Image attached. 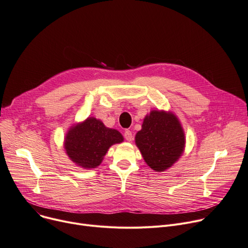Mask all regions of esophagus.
<instances>
[{
  "label": "esophagus",
  "mask_w": 248,
  "mask_h": 248,
  "mask_svg": "<svg viewBox=\"0 0 248 248\" xmlns=\"http://www.w3.org/2000/svg\"><path fill=\"white\" fill-rule=\"evenodd\" d=\"M124 139H125L127 141H131V140H133L134 137H133V134H131V131H130L129 129H126V130L124 131Z\"/></svg>",
  "instance_id": "esophagus-1"
}]
</instances>
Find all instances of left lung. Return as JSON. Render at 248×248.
<instances>
[{
    "label": "left lung",
    "instance_id": "left-lung-1",
    "mask_svg": "<svg viewBox=\"0 0 248 248\" xmlns=\"http://www.w3.org/2000/svg\"><path fill=\"white\" fill-rule=\"evenodd\" d=\"M136 144L148 167L164 171L183 155L186 138L183 126L171 111L152 110L136 135Z\"/></svg>",
    "mask_w": 248,
    "mask_h": 248
}]
</instances>
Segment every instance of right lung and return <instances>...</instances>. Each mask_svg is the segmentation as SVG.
I'll return each instance as SVG.
<instances>
[{
	"instance_id": "1",
	"label": "right lung",
	"mask_w": 248,
	"mask_h": 248,
	"mask_svg": "<svg viewBox=\"0 0 248 248\" xmlns=\"http://www.w3.org/2000/svg\"><path fill=\"white\" fill-rule=\"evenodd\" d=\"M123 141L119 130L107 127L100 120L88 118L70 127L63 145L68 156L77 166L94 169L102 163L112 144Z\"/></svg>"
}]
</instances>
